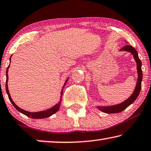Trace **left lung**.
<instances>
[{"instance_id": "1", "label": "left lung", "mask_w": 151, "mask_h": 151, "mask_svg": "<svg viewBox=\"0 0 151 151\" xmlns=\"http://www.w3.org/2000/svg\"><path fill=\"white\" fill-rule=\"evenodd\" d=\"M120 50H124V51H127L130 52V53L133 55L134 58L135 59V61L136 63V65H137V73H138V80L137 83H136V85L135 87V90L134 91V93L131 96L124 101V102L121 103V104L115 105V106H106V107H103V106H97V108L99 109L100 111L107 114H115V113H119V112L122 111L123 110L125 109L126 108L131 105L132 103L135 101L136 98L138 97V95H139L140 89H141V83H142V63H141L140 60L138 57V52L136 51L134 47L130 45H125L122 48L120 49Z\"/></svg>"}]
</instances>
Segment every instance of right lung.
Segmentation results:
<instances>
[{"instance_id": "obj_1", "label": "right lung", "mask_w": 151, "mask_h": 151, "mask_svg": "<svg viewBox=\"0 0 151 151\" xmlns=\"http://www.w3.org/2000/svg\"><path fill=\"white\" fill-rule=\"evenodd\" d=\"M11 60V58H10ZM9 66H10V64H9L8 68L6 69V93H7V95H8V97H9V99L10 100L11 102L12 103V104L13 105V106L15 107L17 109V110H18L19 111L21 112V113H22L23 114L25 115V116H27V117H29L31 118H33V119H42V118H48V117L51 116L52 115H53L54 114L56 113V112L58 111V110L60 108V104H61V99H62V95H63V88L64 87V86L66 85L67 81H68V78H67V80L66 81V82L64 83V85L63 87V89H62V91H61V96H60V101L56 105H55L54 107H52V108L48 109L47 110H44V111H38V112H29V111H25V110H23V109L20 108V107H19L17 105L14 103V101L12 100L11 99V97L10 95V93H9V89H8V85H7V83H8V69L9 68Z\"/></svg>"}]
</instances>
